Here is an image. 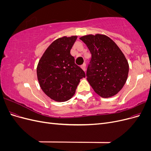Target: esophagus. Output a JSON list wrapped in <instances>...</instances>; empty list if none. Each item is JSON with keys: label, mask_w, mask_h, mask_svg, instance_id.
I'll use <instances>...</instances> for the list:
<instances>
[{"label": "esophagus", "mask_w": 151, "mask_h": 151, "mask_svg": "<svg viewBox=\"0 0 151 151\" xmlns=\"http://www.w3.org/2000/svg\"><path fill=\"white\" fill-rule=\"evenodd\" d=\"M81 67L84 71H86V63H83V64L81 66Z\"/></svg>", "instance_id": "1"}]
</instances>
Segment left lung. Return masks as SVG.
<instances>
[{
	"label": "left lung",
	"mask_w": 151,
	"mask_h": 151,
	"mask_svg": "<svg viewBox=\"0 0 151 151\" xmlns=\"http://www.w3.org/2000/svg\"><path fill=\"white\" fill-rule=\"evenodd\" d=\"M91 53L86 72L87 80L102 98L117 94L126 83L129 66L117 45L108 36L96 34L80 38Z\"/></svg>",
	"instance_id": "8db88e82"
}]
</instances>
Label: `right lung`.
Here are the masks:
<instances>
[{
	"instance_id": "right-lung-1",
	"label": "right lung",
	"mask_w": 151,
	"mask_h": 151,
	"mask_svg": "<svg viewBox=\"0 0 151 151\" xmlns=\"http://www.w3.org/2000/svg\"><path fill=\"white\" fill-rule=\"evenodd\" d=\"M77 36H63L51 43L45 50L37 66L41 88L49 98L58 102L70 99L76 93L85 72L75 63L70 55Z\"/></svg>"
}]
</instances>
